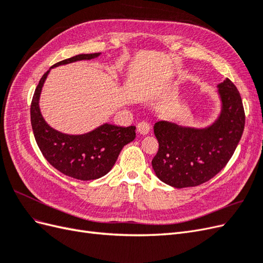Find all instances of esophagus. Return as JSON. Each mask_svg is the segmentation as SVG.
I'll list each match as a JSON object with an SVG mask.
<instances>
[{"mask_svg": "<svg viewBox=\"0 0 263 263\" xmlns=\"http://www.w3.org/2000/svg\"><path fill=\"white\" fill-rule=\"evenodd\" d=\"M137 132L140 135H147L150 132V124L147 122H140L137 125Z\"/></svg>", "mask_w": 263, "mask_h": 263, "instance_id": "obj_1", "label": "esophagus"}]
</instances>
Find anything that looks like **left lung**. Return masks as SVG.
Wrapping results in <instances>:
<instances>
[{
	"mask_svg": "<svg viewBox=\"0 0 263 263\" xmlns=\"http://www.w3.org/2000/svg\"><path fill=\"white\" fill-rule=\"evenodd\" d=\"M217 89L220 112L211 125L196 128L166 121L155 124L159 149L151 164L165 184L200 185L216 176L234 155L245 127L242 101L229 79Z\"/></svg>",
	"mask_w": 263,
	"mask_h": 263,
	"instance_id": "obj_1",
	"label": "left lung"
}]
</instances>
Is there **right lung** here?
Here are the masks:
<instances>
[{
    "instance_id": "obj_1",
    "label": "right lung",
    "mask_w": 263,
    "mask_h": 263,
    "mask_svg": "<svg viewBox=\"0 0 263 263\" xmlns=\"http://www.w3.org/2000/svg\"><path fill=\"white\" fill-rule=\"evenodd\" d=\"M100 54L101 52L82 53L55 63L42 77L30 105L34 136L46 160L61 173L82 181L102 178L112 170L123 147L136 137V127H121L105 123L86 134H63L46 123L39 108V99L52 68L76 61L91 60Z\"/></svg>"
}]
</instances>
